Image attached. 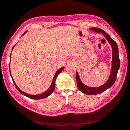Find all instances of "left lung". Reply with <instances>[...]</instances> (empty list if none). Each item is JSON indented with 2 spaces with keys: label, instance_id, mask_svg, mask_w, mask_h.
<instances>
[{
  "label": "left lung",
  "instance_id": "obj_1",
  "mask_svg": "<svg viewBox=\"0 0 130 130\" xmlns=\"http://www.w3.org/2000/svg\"><path fill=\"white\" fill-rule=\"evenodd\" d=\"M90 29L94 32L103 33L105 38L107 39V40L109 42L110 45H111L112 49V61L111 73H110L108 80L102 86L99 87H90L84 85L81 81L78 72H76L77 85L79 90L81 92L87 94H97L102 93L113 85L116 80L118 70L120 67V59L119 57V50L117 43L108 34H107L104 30L99 28L92 27Z\"/></svg>",
  "mask_w": 130,
  "mask_h": 130
}]
</instances>
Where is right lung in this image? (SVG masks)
Here are the masks:
<instances>
[{"mask_svg":"<svg viewBox=\"0 0 130 130\" xmlns=\"http://www.w3.org/2000/svg\"><path fill=\"white\" fill-rule=\"evenodd\" d=\"M27 31H26L24 32V33L23 34V35L22 36H23L24 34H25L26 32ZM15 45L14 46V47L15 46ZM14 47H13L12 49H14ZM9 69H10V65H9ZM64 69V67H62L60 69H59L56 72V73H55V75L54 76V77H53V81H52V83L51 84V85H50V87H49V88L46 91H45V92H43V93H41V94H36V95H32V94H27L25 93V92H24L23 91H22L18 87H17V85H16V84L15 83L14 81V79H13L12 77L11 76V73H10V75L11 76V78L12 79V81H13V83H14V84H15V87L17 88V89L18 90V91L20 92L21 93H22V94H23V95L26 96V97H27V98H29L30 99H44V98H47V97H48L49 96H50V94H51L53 92L54 90L55 89V81H56V78L57 77V76H58V75L59 74H60L61 72L62 71V70Z\"/></svg>","mask_w":130,"mask_h":130,"instance_id":"add662e5","label":"right lung"}]
</instances>
